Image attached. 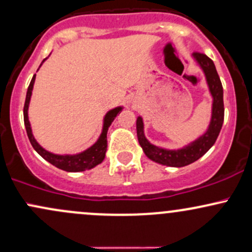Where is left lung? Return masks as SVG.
<instances>
[{
  "mask_svg": "<svg viewBox=\"0 0 252 252\" xmlns=\"http://www.w3.org/2000/svg\"><path fill=\"white\" fill-rule=\"evenodd\" d=\"M192 59L201 70L203 71L208 91L212 96V115L207 130L202 135H200L197 139L191 141L188 145H184L183 147L168 149L159 147V146L149 142V140L145 135L143 118L139 116L136 120L137 140H139L140 146L145 152L146 157L151 159L152 161L158 162L160 165H165V166L183 167L200 159L215 143L223 123V113H225V110H223V90L214 62L207 55L198 54V52L192 54Z\"/></svg>",
  "mask_w": 252,
  "mask_h": 252,
  "instance_id": "left-lung-1",
  "label": "left lung"
}]
</instances>
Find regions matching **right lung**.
<instances>
[{
  "label": "right lung",
  "mask_w": 252,
  "mask_h": 252,
  "mask_svg": "<svg viewBox=\"0 0 252 252\" xmlns=\"http://www.w3.org/2000/svg\"><path fill=\"white\" fill-rule=\"evenodd\" d=\"M45 60H43L41 64L45 62ZM34 81H35V75H33L31 84H30L29 88H27L26 100H25V106H24L25 128H26L27 136H29L30 142H31L32 147L34 148V151L37 152L43 159H45L46 161H49L50 164H52L57 168H61V170L67 171V172H82V171L91 170V168L95 167L96 165L101 164L103 160L105 159V153H106V149H107V130H109V126H111L112 122L115 121L116 116L123 110V106H117L115 107V109H111L110 111L106 112V115L104 116V120H103V129H101V134L99 135L98 140H96L91 147H88L87 149H85V151L80 152V153H75V154H55V153H51V152L46 151L45 148L41 147L39 143L37 142V140L34 139V136H33L31 123H30V120H29V106H30V101H31Z\"/></svg>",
  "instance_id": "add662e5"
}]
</instances>
